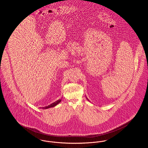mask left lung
<instances>
[{
	"label": "left lung",
	"mask_w": 148,
	"mask_h": 148,
	"mask_svg": "<svg viewBox=\"0 0 148 148\" xmlns=\"http://www.w3.org/2000/svg\"><path fill=\"white\" fill-rule=\"evenodd\" d=\"M86 98H87V100H88V101H90V100H88V98H87V97H86Z\"/></svg>",
	"instance_id": "1"
}]
</instances>
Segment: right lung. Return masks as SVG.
<instances>
[{"label":"right lung","mask_w":148,"mask_h":148,"mask_svg":"<svg viewBox=\"0 0 148 148\" xmlns=\"http://www.w3.org/2000/svg\"><path fill=\"white\" fill-rule=\"evenodd\" d=\"M61 99H62V98H61ZM61 99H58V100L56 101L55 102H53L52 103H51V104H50V105H48V106H47L43 107V108H40L43 109H48V108H51L55 107V106L57 105V104H58L61 101Z\"/></svg>","instance_id":"1"}]
</instances>
